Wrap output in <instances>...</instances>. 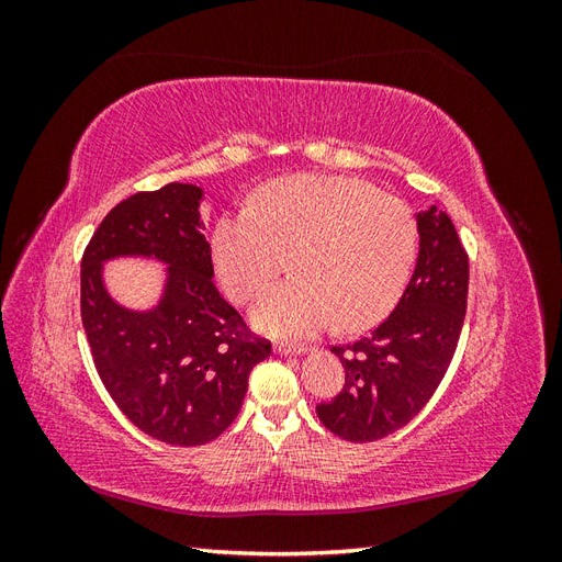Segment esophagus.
Segmentation results:
<instances>
[{
    "label": "esophagus",
    "mask_w": 562,
    "mask_h": 562,
    "mask_svg": "<svg viewBox=\"0 0 562 562\" xmlns=\"http://www.w3.org/2000/svg\"><path fill=\"white\" fill-rule=\"evenodd\" d=\"M274 351L277 353H304V351H307V347H304V345H291V342H277Z\"/></svg>",
    "instance_id": "esophagus-1"
}]
</instances>
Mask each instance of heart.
Returning <instances> with one entry per match:
<instances>
[{
  "label": "heart",
  "instance_id": "1",
  "mask_svg": "<svg viewBox=\"0 0 562 562\" xmlns=\"http://www.w3.org/2000/svg\"><path fill=\"white\" fill-rule=\"evenodd\" d=\"M419 246L413 209L359 178L297 173L271 180L255 209L220 217L213 232L217 279L234 302L258 300L252 321L274 335H312L335 321L366 330L401 300Z\"/></svg>",
  "mask_w": 562,
  "mask_h": 562
}]
</instances>
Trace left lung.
<instances>
[{"label": "left lung", "mask_w": 562, "mask_h": 562, "mask_svg": "<svg viewBox=\"0 0 562 562\" xmlns=\"http://www.w3.org/2000/svg\"><path fill=\"white\" fill-rule=\"evenodd\" d=\"M419 258L396 310L368 337L333 347L345 386L316 405L323 427L351 443L403 429L443 382L462 335L469 255L448 213L417 215Z\"/></svg>", "instance_id": "left-lung-1"}]
</instances>
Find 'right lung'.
I'll list each match as a JSON object with an SVG mask.
<instances>
[{
  "label": "right lung",
  "instance_id": "right-lung-1",
  "mask_svg": "<svg viewBox=\"0 0 562 562\" xmlns=\"http://www.w3.org/2000/svg\"><path fill=\"white\" fill-rule=\"evenodd\" d=\"M196 184L138 192L105 215L81 258V323L108 394L135 427L168 446H203L241 411L250 370L271 353L213 283ZM119 254L169 265L149 313L116 305L99 269Z\"/></svg>",
  "mask_w": 562,
  "mask_h": 562
}]
</instances>
